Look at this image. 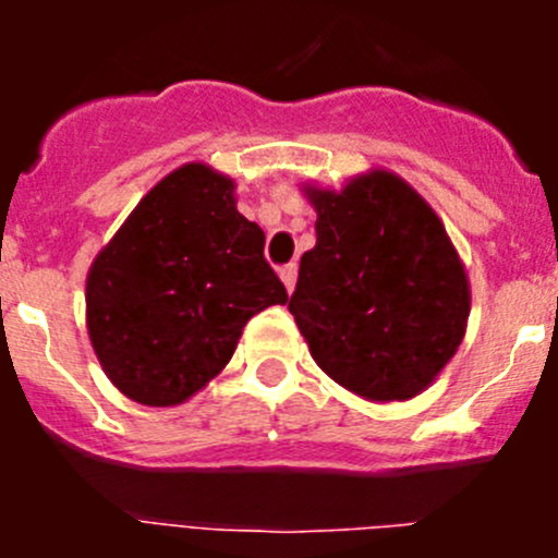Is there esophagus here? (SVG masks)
Returning <instances> with one entry per match:
<instances>
[{"label": "esophagus", "mask_w": 558, "mask_h": 558, "mask_svg": "<svg viewBox=\"0 0 558 558\" xmlns=\"http://www.w3.org/2000/svg\"><path fill=\"white\" fill-rule=\"evenodd\" d=\"M279 276H282V282H284V288H288V293H293L295 279H299V268H295V265L290 263V265H284L282 270H279Z\"/></svg>", "instance_id": "esophagus-1"}]
</instances>
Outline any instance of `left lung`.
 <instances>
[{"instance_id":"left-lung-1","label":"left lung","mask_w":558,"mask_h":558,"mask_svg":"<svg viewBox=\"0 0 558 558\" xmlns=\"http://www.w3.org/2000/svg\"><path fill=\"white\" fill-rule=\"evenodd\" d=\"M315 248L290 295L324 374L368 402H405L445 372L470 318V279L445 223L405 179L372 167L340 190L302 184Z\"/></svg>"}]
</instances>
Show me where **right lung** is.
Masks as SVG:
<instances>
[{"label":"right lung","instance_id":"obj_1","mask_svg":"<svg viewBox=\"0 0 558 558\" xmlns=\"http://www.w3.org/2000/svg\"><path fill=\"white\" fill-rule=\"evenodd\" d=\"M234 179L204 161L172 170L97 251L86 329L113 388L172 408L226 368L245 324L288 302L265 231L236 211Z\"/></svg>","mask_w":558,"mask_h":558}]
</instances>
